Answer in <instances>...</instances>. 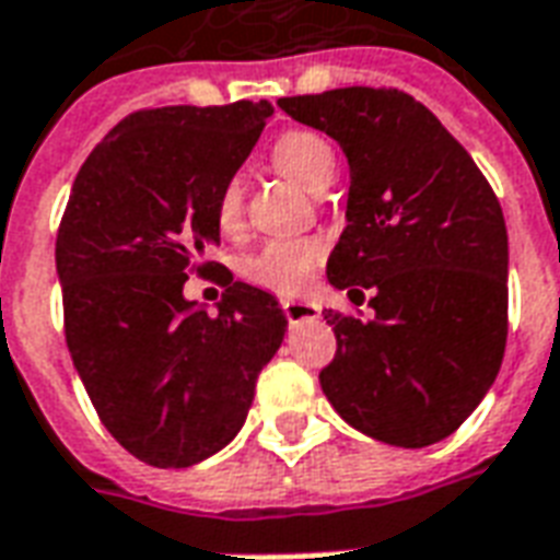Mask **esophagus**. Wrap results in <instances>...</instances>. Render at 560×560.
<instances>
[{"instance_id": "34e87169", "label": "esophagus", "mask_w": 560, "mask_h": 560, "mask_svg": "<svg viewBox=\"0 0 560 560\" xmlns=\"http://www.w3.org/2000/svg\"><path fill=\"white\" fill-rule=\"evenodd\" d=\"M281 312H284V317H288L291 326H300V323L317 320V317H320V305L302 300H284L281 302Z\"/></svg>"}]
</instances>
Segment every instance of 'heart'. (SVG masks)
<instances>
[{
	"label": "heart",
	"mask_w": 560,
	"mask_h": 560,
	"mask_svg": "<svg viewBox=\"0 0 560 560\" xmlns=\"http://www.w3.org/2000/svg\"><path fill=\"white\" fill-rule=\"evenodd\" d=\"M272 165L305 189H323L335 175L332 144L314 130H288L272 142ZM217 219L222 228H237L243 219V180L228 177L217 196ZM323 246L317 240H269L243 260V276L281 296L302 293L320 267Z\"/></svg>",
	"instance_id": "obj_1"
}]
</instances>
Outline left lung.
Returning a JSON list of instances; mask_svg holds the SVG:
<instances>
[{"mask_svg": "<svg viewBox=\"0 0 560 560\" xmlns=\"http://www.w3.org/2000/svg\"><path fill=\"white\" fill-rule=\"evenodd\" d=\"M279 106L347 153V228L326 279L338 291H374L371 320L323 314L338 341L320 371L323 395L364 436L433 445L490 392L508 343L499 198L469 151L407 91L353 85Z\"/></svg>", "mask_w": 560, "mask_h": 560, "instance_id": "8db88e82", "label": "left lung"}]
</instances>
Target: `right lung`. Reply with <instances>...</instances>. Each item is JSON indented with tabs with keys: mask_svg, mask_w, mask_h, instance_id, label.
<instances>
[{
	"mask_svg": "<svg viewBox=\"0 0 560 560\" xmlns=\"http://www.w3.org/2000/svg\"><path fill=\"white\" fill-rule=\"evenodd\" d=\"M269 115L267 101L132 112L89 153L61 217L70 359L103 428L156 469H186L237 436L288 332L272 293L201 260L219 243V189ZM192 271L226 288L217 315L183 296Z\"/></svg>",
	"mask_w": 560,
	"mask_h": 560,
	"instance_id": "right-lung-1",
	"label": "right lung"
}]
</instances>
